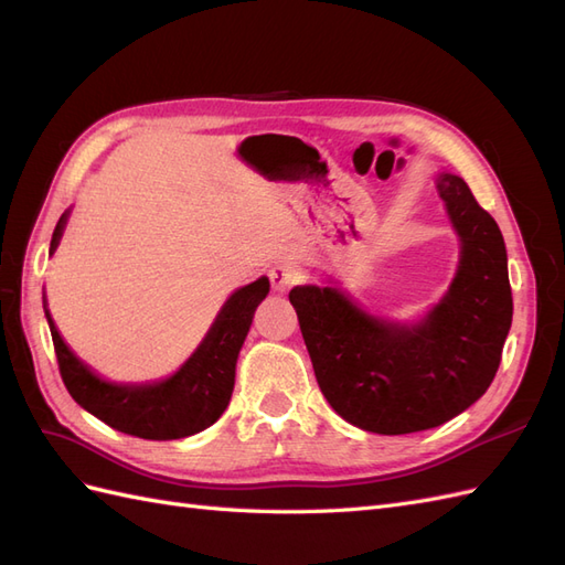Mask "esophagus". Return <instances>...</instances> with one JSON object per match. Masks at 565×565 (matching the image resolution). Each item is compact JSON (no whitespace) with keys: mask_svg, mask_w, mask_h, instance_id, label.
Returning a JSON list of instances; mask_svg holds the SVG:
<instances>
[{"mask_svg":"<svg viewBox=\"0 0 565 565\" xmlns=\"http://www.w3.org/2000/svg\"><path fill=\"white\" fill-rule=\"evenodd\" d=\"M299 280H301V273L295 266L282 264L270 270V285L276 292H287V289H292Z\"/></svg>","mask_w":565,"mask_h":565,"instance_id":"34e87169","label":"esophagus"}]
</instances>
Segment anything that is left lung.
<instances>
[{
	"instance_id": "8db88e82",
	"label": "left lung",
	"mask_w": 565,
	"mask_h": 565,
	"mask_svg": "<svg viewBox=\"0 0 565 565\" xmlns=\"http://www.w3.org/2000/svg\"><path fill=\"white\" fill-rule=\"evenodd\" d=\"M440 200L459 235L448 292L419 322L363 311L339 287L289 292L322 396L372 434H415L465 413L488 391L511 328L504 237L465 179L440 172Z\"/></svg>"
}]
</instances>
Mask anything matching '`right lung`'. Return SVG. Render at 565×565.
<instances>
[{
	"instance_id": "1",
	"label": "right lung",
	"mask_w": 565,
	"mask_h": 565,
	"mask_svg": "<svg viewBox=\"0 0 565 565\" xmlns=\"http://www.w3.org/2000/svg\"><path fill=\"white\" fill-rule=\"evenodd\" d=\"M67 214L71 210L58 218L49 254H54L61 243ZM268 289V278L235 289L207 337L172 377L139 386L106 382L84 365L67 349L44 303L63 384L77 405L122 434L146 440H177L200 434L228 407L237 353L245 344L256 306L266 299Z\"/></svg>"
}]
</instances>
